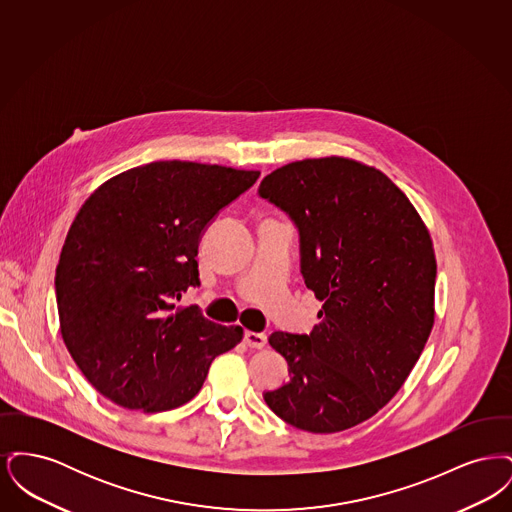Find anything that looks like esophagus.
I'll use <instances>...</instances> for the list:
<instances>
[{
    "instance_id": "1",
    "label": "esophagus",
    "mask_w": 512,
    "mask_h": 512,
    "mask_svg": "<svg viewBox=\"0 0 512 512\" xmlns=\"http://www.w3.org/2000/svg\"><path fill=\"white\" fill-rule=\"evenodd\" d=\"M244 341L247 347L251 349H263L267 345V336L265 334H259V332H245Z\"/></svg>"
}]
</instances>
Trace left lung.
<instances>
[{
	"label": "left lung",
	"instance_id": "1",
	"mask_svg": "<svg viewBox=\"0 0 512 512\" xmlns=\"http://www.w3.org/2000/svg\"><path fill=\"white\" fill-rule=\"evenodd\" d=\"M259 195L297 226L303 280L324 303L309 336L270 334L290 380L263 397L299 430L353 428L405 384L432 332L430 232L384 172L345 157L284 165Z\"/></svg>",
	"mask_w": 512,
	"mask_h": 512
}]
</instances>
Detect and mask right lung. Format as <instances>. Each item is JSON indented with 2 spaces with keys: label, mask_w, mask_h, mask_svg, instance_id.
<instances>
[{
  "label": "right lung",
  "mask_w": 512,
  "mask_h": 512,
  "mask_svg": "<svg viewBox=\"0 0 512 512\" xmlns=\"http://www.w3.org/2000/svg\"><path fill=\"white\" fill-rule=\"evenodd\" d=\"M259 171L155 161L121 172L86 199L55 270L61 336L86 380L130 411H171L201 390L209 366L242 326H220L197 305V245L220 209Z\"/></svg>",
  "instance_id": "1"
}]
</instances>
